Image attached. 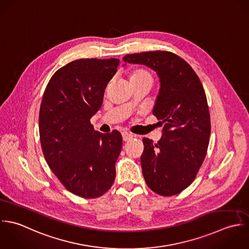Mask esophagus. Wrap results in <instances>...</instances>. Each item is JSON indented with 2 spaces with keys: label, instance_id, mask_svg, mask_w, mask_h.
I'll list each match as a JSON object with an SVG mask.
<instances>
[{
  "label": "esophagus",
  "instance_id": "34e87169",
  "mask_svg": "<svg viewBox=\"0 0 249 249\" xmlns=\"http://www.w3.org/2000/svg\"><path fill=\"white\" fill-rule=\"evenodd\" d=\"M122 138H123V141H124V142H128V141L132 140V139L134 138V136H133L132 134L127 133V132H123V133H122Z\"/></svg>",
  "mask_w": 249,
  "mask_h": 249
}]
</instances>
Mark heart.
Masks as SVG:
<instances>
[{
  "label": "heart",
  "instance_id": "1",
  "mask_svg": "<svg viewBox=\"0 0 249 249\" xmlns=\"http://www.w3.org/2000/svg\"><path fill=\"white\" fill-rule=\"evenodd\" d=\"M144 80H151L152 81V74L146 69H136L130 75V81L133 82H141Z\"/></svg>",
  "mask_w": 249,
  "mask_h": 249
}]
</instances>
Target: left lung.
<instances>
[{"mask_svg":"<svg viewBox=\"0 0 249 249\" xmlns=\"http://www.w3.org/2000/svg\"><path fill=\"white\" fill-rule=\"evenodd\" d=\"M123 60L147 65L160 81L153 114L163 124V134L158 143L142 140L144 180L161 196L180 194L195 181L210 142V111L201 81L185 59L171 52L126 54Z\"/></svg>","mask_w":249,"mask_h":249,"instance_id":"obj_1","label":"left lung"}]
</instances>
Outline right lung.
<instances>
[{"label": "right lung", "mask_w": 249, "mask_h": 249, "mask_svg": "<svg viewBox=\"0 0 249 249\" xmlns=\"http://www.w3.org/2000/svg\"><path fill=\"white\" fill-rule=\"evenodd\" d=\"M118 58H81L62 66L45 89L39 110V137L44 158L63 187L93 199L106 194L115 179L122 136L101 134L90 118L103 104Z\"/></svg>", "instance_id": "obj_1"}]
</instances>
